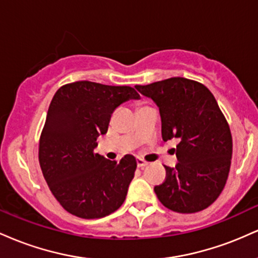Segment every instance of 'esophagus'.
I'll return each instance as SVG.
<instances>
[{"label": "esophagus", "instance_id": "34e87169", "mask_svg": "<svg viewBox=\"0 0 258 258\" xmlns=\"http://www.w3.org/2000/svg\"><path fill=\"white\" fill-rule=\"evenodd\" d=\"M148 165H149V162L146 161V160H144V159H142V158H138V159H137V166H138V167L143 168V167L148 166Z\"/></svg>", "mask_w": 258, "mask_h": 258}]
</instances>
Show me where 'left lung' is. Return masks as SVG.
I'll return each instance as SVG.
<instances>
[{"mask_svg": "<svg viewBox=\"0 0 258 258\" xmlns=\"http://www.w3.org/2000/svg\"><path fill=\"white\" fill-rule=\"evenodd\" d=\"M137 91L158 105L165 142L178 139V162L166 168V179L154 188L167 209L194 214L215 203L226 185L233 141L214 94L200 82L171 78Z\"/></svg>", "mask_w": 258, "mask_h": 258, "instance_id": "left-lung-1", "label": "left lung"}]
</instances>
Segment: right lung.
I'll return each instance as SVG.
<instances>
[{"label": "right lung", "mask_w": 258, "mask_h": 258, "mask_svg": "<svg viewBox=\"0 0 258 258\" xmlns=\"http://www.w3.org/2000/svg\"><path fill=\"white\" fill-rule=\"evenodd\" d=\"M135 88L91 81L68 84L55 92L41 133L38 160L52 194L69 214L85 220L116 211L126 199L137 161H111L94 153L120 104L139 99Z\"/></svg>", "instance_id": "obj_1"}]
</instances>
